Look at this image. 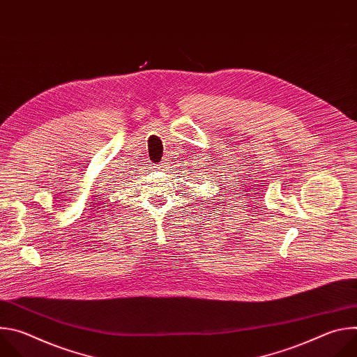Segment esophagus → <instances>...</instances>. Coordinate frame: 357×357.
I'll list each match as a JSON object with an SVG mask.
<instances>
[{"label":"esophagus","instance_id":"esophagus-1","mask_svg":"<svg viewBox=\"0 0 357 357\" xmlns=\"http://www.w3.org/2000/svg\"><path fill=\"white\" fill-rule=\"evenodd\" d=\"M165 167V162H161V164H158L155 168H158V169H162Z\"/></svg>","mask_w":357,"mask_h":357}]
</instances>
